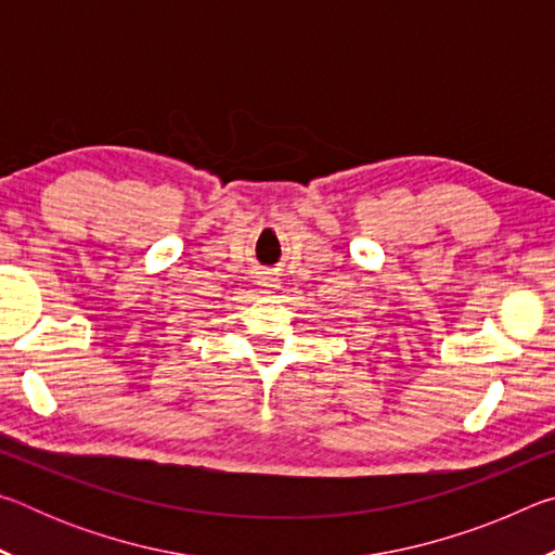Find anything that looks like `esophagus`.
<instances>
[{
  "instance_id": "34e87169",
  "label": "esophagus",
  "mask_w": 555,
  "mask_h": 555,
  "mask_svg": "<svg viewBox=\"0 0 555 555\" xmlns=\"http://www.w3.org/2000/svg\"><path fill=\"white\" fill-rule=\"evenodd\" d=\"M259 286H261V291H267V294H271V291L279 288V279H274L271 274H264V276L259 279Z\"/></svg>"
}]
</instances>
